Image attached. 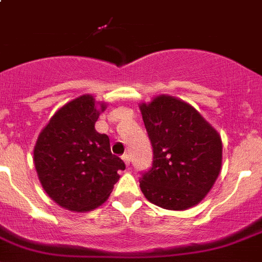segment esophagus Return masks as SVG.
<instances>
[{
    "label": "esophagus",
    "instance_id": "1",
    "mask_svg": "<svg viewBox=\"0 0 262 262\" xmlns=\"http://www.w3.org/2000/svg\"><path fill=\"white\" fill-rule=\"evenodd\" d=\"M122 161H124L126 166L130 165V157H129L128 154H124V156H122Z\"/></svg>",
    "mask_w": 262,
    "mask_h": 262
}]
</instances>
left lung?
I'll list each match as a JSON object with an SVG mask.
<instances>
[{
	"label": "left lung",
	"mask_w": 262,
	"mask_h": 262,
	"mask_svg": "<svg viewBox=\"0 0 262 262\" xmlns=\"http://www.w3.org/2000/svg\"><path fill=\"white\" fill-rule=\"evenodd\" d=\"M140 109L153 146V165L142 172L141 191L156 206L187 210L219 177L222 138L196 109L175 97L159 95Z\"/></svg>",
	"instance_id": "left-lung-1"
}]
</instances>
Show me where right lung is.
I'll use <instances>...</instances> for the list:
<instances>
[{"mask_svg":"<svg viewBox=\"0 0 262 262\" xmlns=\"http://www.w3.org/2000/svg\"><path fill=\"white\" fill-rule=\"evenodd\" d=\"M105 104L96 106L91 95L72 100L39 133L34 147V165L46 194L70 211H91L108 199L121 158L111 151L109 137L97 133L95 122Z\"/></svg>","mask_w":262,"mask_h":262,"instance_id":"obj_1","label":"right lung"}]
</instances>
